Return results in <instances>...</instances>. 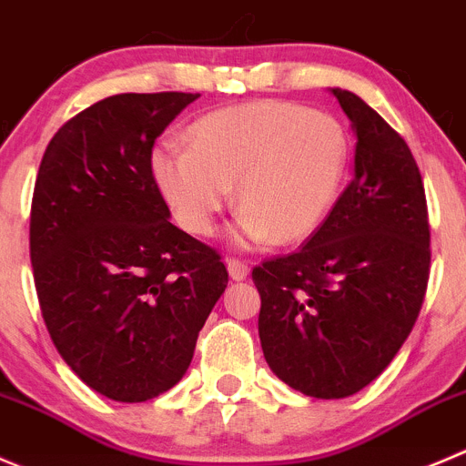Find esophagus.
Here are the masks:
<instances>
[{
  "label": "esophagus",
  "mask_w": 466,
  "mask_h": 466,
  "mask_svg": "<svg viewBox=\"0 0 466 466\" xmlns=\"http://www.w3.org/2000/svg\"><path fill=\"white\" fill-rule=\"evenodd\" d=\"M228 273L234 282H241L250 275V268H248L246 261H238V259H228Z\"/></svg>",
  "instance_id": "1"
}]
</instances>
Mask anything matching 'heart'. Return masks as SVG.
Returning <instances> with one entry per match:
<instances>
[{
	"mask_svg": "<svg viewBox=\"0 0 466 466\" xmlns=\"http://www.w3.org/2000/svg\"><path fill=\"white\" fill-rule=\"evenodd\" d=\"M187 138L188 147L161 141L152 150L157 187L184 229L209 237L234 184V241L243 248L309 237L332 209L350 157L337 118L275 99L207 113Z\"/></svg>",
	"mask_w": 466,
	"mask_h": 466,
	"instance_id": "obj_1",
	"label": "heart"
}]
</instances>
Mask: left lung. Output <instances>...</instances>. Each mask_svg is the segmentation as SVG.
I'll return each instance as SVG.
<instances>
[{
	"mask_svg": "<svg viewBox=\"0 0 466 466\" xmlns=\"http://www.w3.org/2000/svg\"><path fill=\"white\" fill-rule=\"evenodd\" d=\"M358 137L355 175L298 252L252 270L270 371L314 399H346L394 360L423 305L426 193L408 143L362 97L334 88Z\"/></svg>",
	"mask_w": 466,
	"mask_h": 466,
	"instance_id": "1",
	"label": "left lung"
}]
</instances>
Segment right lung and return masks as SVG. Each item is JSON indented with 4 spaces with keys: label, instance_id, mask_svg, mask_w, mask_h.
Returning a JSON list of instances; mask_svg holds the SVG:
<instances>
[{
    "label": "right lung",
    "instance_id": "1",
    "mask_svg": "<svg viewBox=\"0 0 466 466\" xmlns=\"http://www.w3.org/2000/svg\"><path fill=\"white\" fill-rule=\"evenodd\" d=\"M198 97L113 95L67 120L40 161L29 248L45 325L67 367L120 403L182 380L228 287L218 252L170 223L150 164Z\"/></svg>",
    "mask_w": 466,
    "mask_h": 466
}]
</instances>
